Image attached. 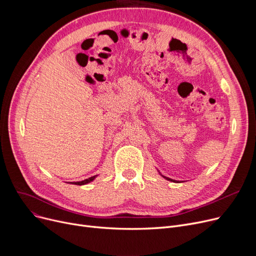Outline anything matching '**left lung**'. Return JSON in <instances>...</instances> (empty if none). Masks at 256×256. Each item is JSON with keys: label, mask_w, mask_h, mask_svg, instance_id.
Masks as SVG:
<instances>
[{"label": "left lung", "mask_w": 256, "mask_h": 256, "mask_svg": "<svg viewBox=\"0 0 256 256\" xmlns=\"http://www.w3.org/2000/svg\"><path fill=\"white\" fill-rule=\"evenodd\" d=\"M158 173H160V171H158ZM160 176H162V174H160ZM165 180H170V182H178V180H171V178H167V176H162Z\"/></svg>", "instance_id": "8db88e82"}]
</instances>
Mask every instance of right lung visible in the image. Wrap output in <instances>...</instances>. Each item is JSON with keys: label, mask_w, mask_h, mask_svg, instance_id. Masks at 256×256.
I'll list each match as a JSON object with an SVG mask.
<instances>
[{"label": "right lung", "mask_w": 256, "mask_h": 256, "mask_svg": "<svg viewBox=\"0 0 256 256\" xmlns=\"http://www.w3.org/2000/svg\"><path fill=\"white\" fill-rule=\"evenodd\" d=\"M96 176H91V178H87V180H82V182H70V184H78V186L86 184H89V182H93L94 180L96 178Z\"/></svg>", "instance_id": "right-lung-1"}]
</instances>
